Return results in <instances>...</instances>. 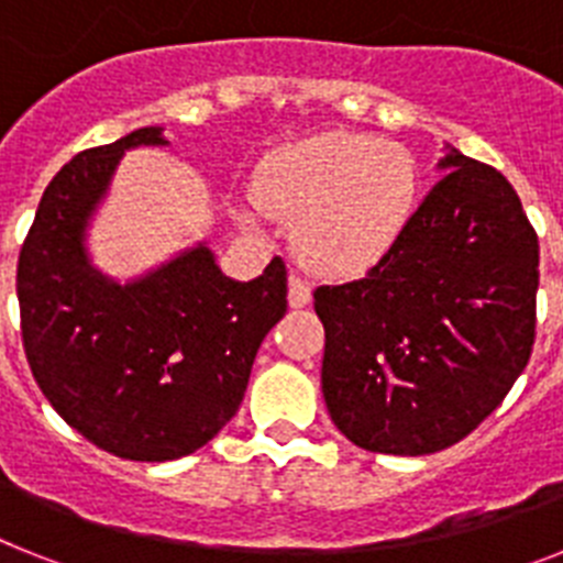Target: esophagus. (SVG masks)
<instances>
[{
  "label": "esophagus",
  "instance_id": "esophagus-1",
  "mask_svg": "<svg viewBox=\"0 0 563 563\" xmlns=\"http://www.w3.org/2000/svg\"><path fill=\"white\" fill-rule=\"evenodd\" d=\"M287 298H290V307H307L310 305L312 298V287L307 285V278H301L298 273H292L290 276V292H287Z\"/></svg>",
  "mask_w": 563,
  "mask_h": 563
}]
</instances>
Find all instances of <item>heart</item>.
Wrapping results in <instances>:
<instances>
[{"mask_svg":"<svg viewBox=\"0 0 563 563\" xmlns=\"http://www.w3.org/2000/svg\"><path fill=\"white\" fill-rule=\"evenodd\" d=\"M267 211L296 220L292 245L305 265L352 276L377 265L415 211L417 172L397 143L366 134H318L271 154L256 172Z\"/></svg>","mask_w":563,"mask_h":563,"instance_id":"b5f03b06","label":"heart"}]
</instances>
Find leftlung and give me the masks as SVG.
I'll list each match as a JSON object with an SVG mask.
<instances>
[{
    "label": "left lung",
    "mask_w": 563,
    "mask_h": 563,
    "mask_svg": "<svg viewBox=\"0 0 563 563\" xmlns=\"http://www.w3.org/2000/svg\"><path fill=\"white\" fill-rule=\"evenodd\" d=\"M442 177L369 273L318 287L321 389L375 454L449 449L505 400L536 341L539 236L514 186L449 146Z\"/></svg>",
    "instance_id": "left-lung-1"
}]
</instances>
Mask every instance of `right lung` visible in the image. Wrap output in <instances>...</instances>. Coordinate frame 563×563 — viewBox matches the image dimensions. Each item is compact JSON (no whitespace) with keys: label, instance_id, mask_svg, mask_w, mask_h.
I'll return each instance as SVG.
<instances>
[{"label":"right lung","instance_id":"right-lung-1","mask_svg":"<svg viewBox=\"0 0 563 563\" xmlns=\"http://www.w3.org/2000/svg\"><path fill=\"white\" fill-rule=\"evenodd\" d=\"M166 143L161 126H143L76 154L44 188L16 271L42 395L92 445L134 462L180 460L220 434L287 312L278 256L253 282L222 276L206 242L126 285L92 267L89 217L123 152Z\"/></svg>","mask_w":563,"mask_h":563}]
</instances>
